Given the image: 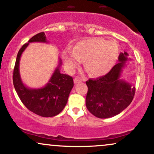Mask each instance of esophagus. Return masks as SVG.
I'll return each instance as SVG.
<instances>
[{"label": "esophagus", "mask_w": 154, "mask_h": 154, "mask_svg": "<svg viewBox=\"0 0 154 154\" xmlns=\"http://www.w3.org/2000/svg\"><path fill=\"white\" fill-rule=\"evenodd\" d=\"M74 82H75V84H77V83H79L82 82V79H79V77H75V79H74Z\"/></svg>", "instance_id": "esophagus-1"}]
</instances>
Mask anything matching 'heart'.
Wrapping results in <instances>:
<instances>
[{"mask_svg": "<svg viewBox=\"0 0 154 154\" xmlns=\"http://www.w3.org/2000/svg\"><path fill=\"white\" fill-rule=\"evenodd\" d=\"M63 59L69 71H74L84 60L85 67L91 75H103L115 65L119 56V45L114 40L91 38L80 40L73 50L63 51Z\"/></svg>", "mask_w": 154, "mask_h": 154, "instance_id": "b5f03b06", "label": "heart"}]
</instances>
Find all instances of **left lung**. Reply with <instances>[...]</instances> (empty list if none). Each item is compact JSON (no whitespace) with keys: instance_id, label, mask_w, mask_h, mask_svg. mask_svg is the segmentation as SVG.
Instances as JSON below:
<instances>
[{"instance_id":"obj_1","label":"left lung","mask_w":154,"mask_h":154,"mask_svg":"<svg viewBox=\"0 0 154 154\" xmlns=\"http://www.w3.org/2000/svg\"><path fill=\"white\" fill-rule=\"evenodd\" d=\"M128 53L124 51L119 56V63L106 75L86 82L88 91L86 106L93 115L100 119L112 117L131 103L135 88L121 79L122 69L128 60Z\"/></svg>"}]
</instances>
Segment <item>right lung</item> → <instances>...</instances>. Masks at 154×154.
Instances as JSON below:
<instances>
[{
    "mask_svg": "<svg viewBox=\"0 0 154 154\" xmlns=\"http://www.w3.org/2000/svg\"><path fill=\"white\" fill-rule=\"evenodd\" d=\"M34 42L47 43L45 33L40 32L34 35L19 51L14 69V86L23 104L29 111L43 117H51L61 112L66 106L74 86L73 78L60 72L59 68L61 65L60 59L59 66L45 87L38 89L26 87L20 77L19 61L23 51L28 46L29 43Z\"/></svg>",
    "mask_w": 154,
    "mask_h": 154,
    "instance_id": "right-lung-1",
    "label": "right lung"
}]
</instances>
